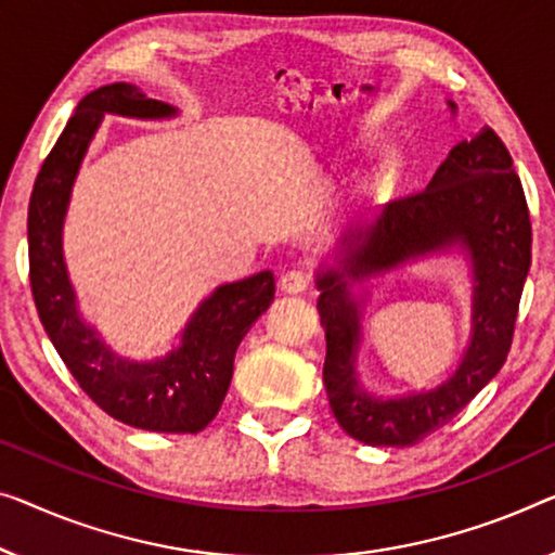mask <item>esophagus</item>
Here are the masks:
<instances>
[{
	"mask_svg": "<svg viewBox=\"0 0 555 555\" xmlns=\"http://www.w3.org/2000/svg\"><path fill=\"white\" fill-rule=\"evenodd\" d=\"M281 292L286 294H304L306 288H309V274H304V271L294 269V271H286L284 276L279 281Z\"/></svg>",
	"mask_w": 555,
	"mask_h": 555,
	"instance_id": "esophagus-1",
	"label": "esophagus"
}]
</instances>
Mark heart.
<instances>
[{
	"label": "heart",
	"instance_id": "1",
	"mask_svg": "<svg viewBox=\"0 0 555 555\" xmlns=\"http://www.w3.org/2000/svg\"><path fill=\"white\" fill-rule=\"evenodd\" d=\"M396 171H399V156L391 154V156H388V159L384 162V167L378 169V173H376V184H386L388 179H393Z\"/></svg>",
	"mask_w": 555,
	"mask_h": 555
}]
</instances>
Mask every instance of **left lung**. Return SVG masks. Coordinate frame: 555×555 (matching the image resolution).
<instances>
[{"mask_svg": "<svg viewBox=\"0 0 555 555\" xmlns=\"http://www.w3.org/2000/svg\"><path fill=\"white\" fill-rule=\"evenodd\" d=\"M449 109L456 114V104L449 102ZM451 250L467 259L472 276V334L460 366L434 389L401 397L369 392L358 378L365 284ZM331 259L334 263L324 261L317 271L331 411L361 443L396 449L418 443L466 409L508 357L531 269V219L508 149L491 129L463 139L424 192L391 202L371 224L346 231Z\"/></svg>", "mask_w": 555, "mask_h": 555, "instance_id": "1", "label": "left lung"}]
</instances>
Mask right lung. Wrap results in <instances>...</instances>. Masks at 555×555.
Segmentation results:
<instances>
[{"instance_id": "add662e5", "label": "right lung", "mask_w": 555, "mask_h": 555, "mask_svg": "<svg viewBox=\"0 0 555 555\" xmlns=\"http://www.w3.org/2000/svg\"><path fill=\"white\" fill-rule=\"evenodd\" d=\"M104 114L173 119L177 106L149 99L127 81L87 94L41 164L29 198V281L47 336L99 409L121 424L159 434H196L217 416L234 374V357L254 321L274 301V274L221 284L202 299L164 357H119L81 317L64 261V221L72 189Z\"/></svg>"}]
</instances>
